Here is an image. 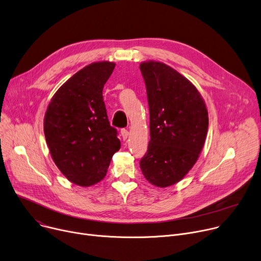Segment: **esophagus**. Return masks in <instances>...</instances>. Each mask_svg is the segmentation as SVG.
Returning <instances> with one entry per match:
<instances>
[{"label":"esophagus","instance_id":"1","mask_svg":"<svg viewBox=\"0 0 261 261\" xmlns=\"http://www.w3.org/2000/svg\"><path fill=\"white\" fill-rule=\"evenodd\" d=\"M120 134H121V137H123L124 141H126L127 138H128V136H129V132H128V130H126V129H121Z\"/></svg>","mask_w":261,"mask_h":261}]
</instances>
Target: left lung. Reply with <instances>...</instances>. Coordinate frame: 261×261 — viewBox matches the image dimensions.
Instances as JSON below:
<instances>
[{"label": "left lung", "instance_id": "obj_1", "mask_svg": "<svg viewBox=\"0 0 261 261\" xmlns=\"http://www.w3.org/2000/svg\"><path fill=\"white\" fill-rule=\"evenodd\" d=\"M150 112V142L140 162L156 187L178 182L196 163L204 145L209 117L195 86L161 62L140 65Z\"/></svg>", "mask_w": 261, "mask_h": 261}]
</instances>
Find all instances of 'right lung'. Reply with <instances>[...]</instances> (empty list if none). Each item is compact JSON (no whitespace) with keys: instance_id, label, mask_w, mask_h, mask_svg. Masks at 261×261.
<instances>
[{"instance_id":"right-lung-1","label":"right lung","mask_w":261,"mask_h":261,"mask_svg":"<svg viewBox=\"0 0 261 261\" xmlns=\"http://www.w3.org/2000/svg\"><path fill=\"white\" fill-rule=\"evenodd\" d=\"M114 63L97 62L69 79L49 102L44 133L51 158L71 182L89 187L106 176L119 150L117 130L110 126L102 88Z\"/></svg>"}]
</instances>
